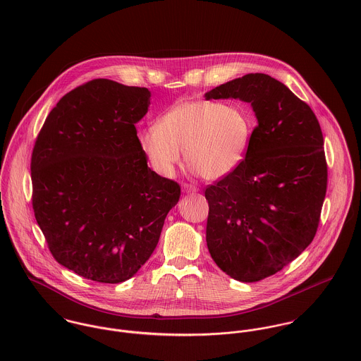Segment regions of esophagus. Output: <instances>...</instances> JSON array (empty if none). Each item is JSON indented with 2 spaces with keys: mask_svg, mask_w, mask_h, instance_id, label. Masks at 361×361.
<instances>
[{
  "mask_svg": "<svg viewBox=\"0 0 361 361\" xmlns=\"http://www.w3.org/2000/svg\"><path fill=\"white\" fill-rule=\"evenodd\" d=\"M183 190H185L186 193H197V192H199V188L195 186V185L185 183V185H183Z\"/></svg>",
  "mask_w": 361,
  "mask_h": 361,
  "instance_id": "esophagus-1",
  "label": "esophagus"
}]
</instances>
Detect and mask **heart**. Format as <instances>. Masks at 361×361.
I'll list each match as a JSON object with an SVG mask.
<instances>
[{
    "mask_svg": "<svg viewBox=\"0 0 361 361\" xmlns=\"http://www.w3.org/2000/svg\"><path fill=\"white\" fill-rule=\"evenodd\" d=\"M253 130V121L240 105L183 100L146 129L139 142L158 173L171 176L185 152L189 166L207 180H216L242 162Z\"/></svg>",
    "mask_w": 361,
    "mask_h": 361,
    "instance_id": "obj_1",
    "label": "heart"
}]
</instances>
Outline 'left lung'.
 I'll use <instances>...</instances> for the list:
<instances>
[{"label":"left lung","instance_id":"left-lung-1","mask_svg":"<svg viewBox=\"0 0 361 361\" xmlns=\"http://www.w3.org/2000/svg\"><path fill=\"white\" fill-rule=\"evenodd\" d=\"M204 97L250 103L257 118L245 159L204 193L211 257L231 278L257 282L299 257L315 236L328 180L322 132L309 105L265 73H247Z\"/></svg>","mask_w":361,"mask_h":361}]
</instances>
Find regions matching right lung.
<instances>
[{"mask_svg": "<svg viewBox=\"0 0 361 361\" xmlns=\"http://www.w3.org/2000/svg\"><path fill=\"white\" fill-rule=\"evenodd\" d=\"M146 87L94 79L49 114L32 154V204L52 257L102 283L132 278L153 255L180 186L147 165L136 123Z\"/></svg>", "mask_w": 361, "mask_h": 361, "instance_id": "add662e5", "label": "right lung"}]
</instances>
